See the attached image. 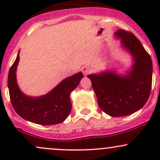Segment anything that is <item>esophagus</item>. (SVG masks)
I'll return each mask as SVG.
<instances>
[{"instance_id": "obj_1", "label": "esophagus", "mask_w": 160, "mask_h": 160, "mask_svg": "<svg viewBox=\"0 0 160 160\" xmlns=\"http://www.w3.org/2000/svg\"><path fill=\"white\" fill-rule=\"evenodd\" d=\"M91 71V69L89 68V67H86V66H84V67L82 68V74H87L88 73H89Z\"/></svg>"}]
</instances>
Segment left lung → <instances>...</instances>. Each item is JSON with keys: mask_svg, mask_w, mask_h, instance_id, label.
<instances>
[{"mask_svg": "<svg viewBox=\"0 0 160 160\" xmlns=\"http://www.w3.org/2000/svg\"><path fill=\"white\" fill-rule=\"evenodd\" d=\"M132 56L133 64L126 74L105 71L89 74L101 109L111 117L130 115L148 102L152 86L151 58L132 33L119 29L114 33Z\"/></svg>", "mask_w": 160, "mask_h": 160, "instance_id": "left-lung-1", "label": "left lung"}]
</instances>
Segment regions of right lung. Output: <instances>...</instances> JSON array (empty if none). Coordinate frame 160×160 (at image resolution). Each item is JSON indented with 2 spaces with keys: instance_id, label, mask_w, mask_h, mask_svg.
Wrapping results in <instances>:
<instances>
[{
  "instance_id": "add662e5",
  "label": "right lung",
  "mask_w": 160,
  "mask_h": 160,
  "mask_svg": "<svg viewBox=\"0 0 160 160\" xmlns=\"http://www.w3.org/2000/svg\"><path fill=\"white\" fill-rule=\"evenodd\" d=\"M18 52L8 74V88L11 104L22 118L40 125H55L66 120L71 111L70 94L80 83L83 74L77 73L64 79L52 90L40 97L28 96L20 90L16 82Z\"/></svg>"
}]
</instances>
